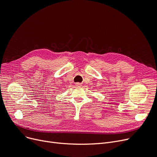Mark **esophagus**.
I'll return each instance as SVG.
<instances>
[{
    "instance_id": "obj_1",
    "label": "esophagus",
    "mask_w": 157,
    "mask_h": 157,
    "mask_svg": "<svg viewBox=\"0 0 157 157\" xmlns=\"http://www.w3.org/2000/svg\"><path fill=\"white\" fill-rule=\"evenodd\" d=\"M76 85H77V86H82V84L79 83H76Z\"/></svg>"
}]
</instances>
